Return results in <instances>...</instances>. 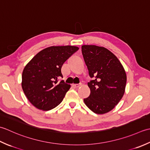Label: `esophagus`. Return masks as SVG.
<instances>
[{"label": "esophagus", "mask_w": 150, "mask_h": 150, "mask_svg": "<svg viewBox=\"0 0 150 150\" xmlns=\"http://www.w3.org/2000/svg\"><path fill=\"white\" fill-rule=\"evenodd\" d=\"M81 83H79V84H73V85L72 86L74 87V88H78L79 87H80L81 86Z\"/></svg>", "instance_id": "34e87169"}]
</instances>
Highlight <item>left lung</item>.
<instances>
[{
  "mask_svg": "<svg viewBox=\"0 0 150 150\" xmlns=\"http://www.w3.org/2000/svg\"><path fill=\"white\" fill-rule=\"evenodd\" d=\"M83 57L91 78L89 96L83 100L91 111L102 115L111 111L123 97L127 76L115 55L103 47L83 45Z\"/></svg>",
  "mask_w": 150,
  "mask_h": 150,
  "instance_id": "1",
  "label": "left lung"
}]
</instances>
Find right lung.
Segmentation results:
<instances>
[{
    "label": "right lung",
    "mask_w": 150,
    "mask_h": 150,
    "mask_svg": "<svg viewBox=\"0 0 150 150\" xmlns=\"http://www.w3.org/2000/svg\"><path fill=\"white\" fill-rule=\"evenodd\" d=\"M79 48L75 46H52L37 54L24 67L22 74L24 93L36 108L48 111L62 102L71 85L64 81L62 67Z\"/></svg>",
    "instance_id": "1"
}]
</instances>
